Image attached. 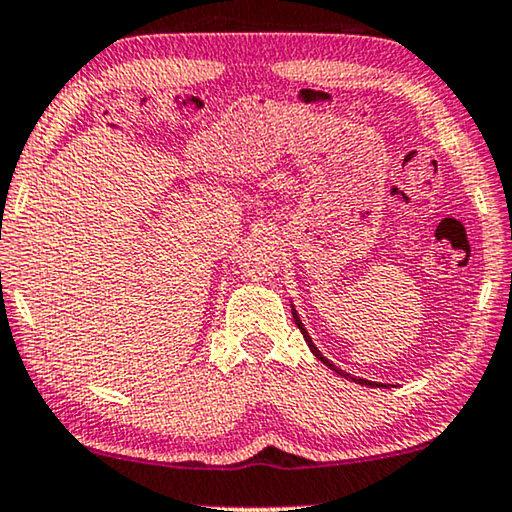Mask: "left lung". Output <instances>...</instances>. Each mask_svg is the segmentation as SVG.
Listing matches in <instances>:
<instances>
[{"instance_id": "1", "label": "left lung", "mask_w": 512, "mask_h": 512, "mask_svg": "<svg viewBox=\"0 0 512 512\" xmlns=\"http://www.w3.org/2000/svg\"><path fill=\"white\" fill-rule=\"evenodd\" d=\"M292 317H294V322H296V326H299V331L303 333V338H305V345H308L310 347V352L312 354H315L317 356V361H322L324 365H326V368H331L333 372H335V375H340V377H345V379H352V381H356V384H361V386H370V388H379V386H384V384H377V381H368V379H361V377H349L347 375V372H342L340 368H338V365H333L331 361H329V358H326L322 352H319V349L315 347V342H312V338H310V333L308 331H305V326H303V322H301V317H299V312H296V308H294V305H292Z\"/></svg>"}]
</instances>
